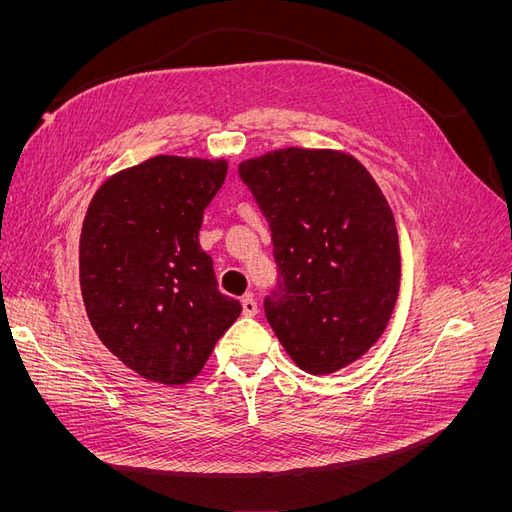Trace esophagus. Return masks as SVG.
<instances>
[{"mask_svg":"<svg viewBox=\"0 0 512 512\" xmlns=\"http://www.w3.org/2000/svg\"><path fill=\"white\" fill-rule=\"evenodd\" d=\"M241 307H243V316H256L258 314V303L250 297V294L241 299Z\"/></svg>","mask_w":512,"mask_h":512,"instance_id":"obj_1","label":"esophagus"}]
</instances>
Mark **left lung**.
<instances>
[{
  "instance_id": "8db88e82",
  "label": "left lung",
  "mask_w": 512,
  "mask_h": 512,
  "mask_svg": "<svg viewBox=\"0 0 512 512\" xmlns=\"http://www.w3.org/2000/svg\"><path fill=\"white\" fill-rule=\"evenodd\" d=\"M265 215L277 288L265 316L307 374H333L378 342L399 292L393 211L346 151L288 147L239 164Z\"/></svg>"
}]
</instances>
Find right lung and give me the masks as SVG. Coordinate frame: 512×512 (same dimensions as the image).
<instances>
[{"label": "right lung", "instance_id": "1", "mask_svg": "<svg viewBox=\"0 0 512 512\" xmlns=\"http://www.w3.org/2000/svg\"><path fill=\"white\" fill-rule=\"evenodd\" d=\"M226 173V160L156 156L108 177L89 203L79 245L89 322L149 382H192L241 314L198 243Z\"/></svg>", "mask_w": 512, "mask_h": 512}]
</instances>
